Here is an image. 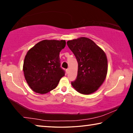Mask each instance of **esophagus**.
<instances>
[{"mask_svg": "<svg viewBox=\"0 0 133 133\" xmlns=\"http://www.w3.org/2000/svg\"><path fill=\"white\" fill-rule=\"evenodd\" d=\"M69 70H70V69H67V70H66V73L68 74L69 73Z\"/></svg>", "mask_w": 133, "mask_h": 133, "instance_id": "1", "label": "esophagus"}]
</instances>
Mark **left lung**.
<instances>
[{
	"label": "left lung",
	"mask_w": 133,
	"mask_h": 133,
	"mask_svg": "<svg viewBox=\"0 0 133 133\" xmlns=\"http://www.w3.org/2000/svg\"><path fill=\"white\" fill-rule=\"evenodd\" d=\"M67 44L78 62L77 78L71 82V85L81 94L94 93L107 76L108 64L105 52L93 40L85 37L69 40Z\"/></svg>",
	"instance_id": "8db88e82"
}]
</instances>
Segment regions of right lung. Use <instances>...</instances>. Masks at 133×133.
I'll use <instances>...</instances> for the list:
<instances>
[{"mask_svg":"<svg viewBox=\"0 0 133 133\" xmlns=\"http://www.w3.org/2000/svg\"><path fill=\"white\" fill-rule=\"evenodd\" d=\"M65 46L64 40H43L27 52L23 70L26 82L33 91L46 94L57 87L64 76L59 55Z\"/></svg>","mask_w":133,"mask_h":133,"instance_id":"right-lung-1","label":"right lung"}]
</instances>
